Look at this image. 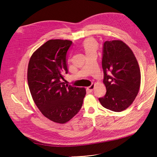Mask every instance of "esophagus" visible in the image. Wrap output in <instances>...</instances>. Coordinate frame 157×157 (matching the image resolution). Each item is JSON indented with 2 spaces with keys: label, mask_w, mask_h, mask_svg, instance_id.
<instances>
[{
  "label": "esophagus",
  "mask_w": 157,
  "mask_h": 157,
  "mask_svg": "<svg viewBox=\"0 0 157 157\" xmlns=\"http://www.w3.org/2000/svg\"><path fill=\"white\" fill-rule=\"evenodd\" d=\"M94 87H95V84H91L90 86L87 87V90H88L90 92H92L94 90Z\"/></svg>",
  "instance_id": "1"
}]
</instances>
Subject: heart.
<instances>
[{"label": "heart", "instance_id": "obj_1", "mask_svg": "<svg viewBox=\"0 0 157 157\" xmlns=\"http://www.w3.org/2000/svg\"><path fill=\"white\" fill-rule=\"evenodd\" d=\"M82 46L86 54L92 52H96L98 48L97 42L95 41V40L91 38L86 39L82 44Z\"/></svg>", "mask_w": 157, "mask_h": 157}]
</instances>
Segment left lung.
Returning a JSON list of instances; mask_svg holds the SVG:
<instances>
[{
	"mask_svg": "<svg viewBox=\"0 0 157 157\" xmlns=\"http://www.w3.org/2000/svg\"><path fill=\"white\" fill-rule=\"evenodd\" d=\"M102 66L106 93L99 101L108 109L124 111L133 103L140 86V71L135 56L121 40L105 41Z\"/></svg>",
	"mask_w": 157,
	"mask_h": 157,
	"instance_id": "8db88e82",
	"label": "left lung"
}]
</instances>
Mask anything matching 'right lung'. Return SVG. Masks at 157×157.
I'll list each match as a JSON object with an SVG mask.
<instances>
[{"instance_id":"1","label":"right lung","mask_w":157,"mask_h":157,"mask_svg":"<svg viewBox=\"0 0 157 157\" xmlns=\"http://www.w3.org/2000/svg\"><path fill=\"white\" fill-rule=\"evenodd\" d=\"M71 45L68 40L47 41L33 53L28 68L29 88L37 108L44 116L60 124L77 114L86 93L84 87L62 81L68 73L66 57Z\"/></svg>"}]
</instances>
